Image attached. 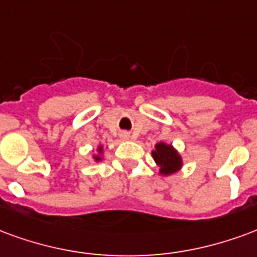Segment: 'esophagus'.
<instances>
[{
	"label": "esophagus",
	"instance_id": "obj_1",
	"mask_svg": "<svg viewBox=\"0 0 257 257\" xmlns=\"http://www.w3.org/2000/svg\"><path fill=\"white\" fill-rule=\"evenodd\" d=\"M121 138H123V140H128V138H130V134H128V133H123V134H121Z\"/></svg>",
	"mask_w": 257,
	"mask_h": 257
}]
</instances>
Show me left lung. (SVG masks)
Segmentation results:
<instances>
[{
  "mask_svg": "<svg viewBox=\"0 0 257 257\" xmlns=\"http://www.w3.org/2000/svg\"><path fill=\"white\" fill-rule=\"evenodd\" d=\"M152 156L155 159L156 164L160 167L162 175H171L182 167V157L179 156L172 145L159 142L155 145V151L152 152Z\"/></svg>",
  "mask_w": 257,
  "mask_h": 257,
  "instance_id": "left-lung-1",
  "label": "left lung"
}]
</instances>
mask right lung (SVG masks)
<instances>
[{
  "mask_svg": "<svg viewBox=\"0 0 257 257\" xmlns=\"http://www.w3.org/2000/svg\"><path fill=\"white\" fill-rule=\"evenodd\" d=\"M102 152H104V149H102V147H98L97 148V155H94V160L95 162H101V155H102Z\"/></svg>",
  "mask_w": 257,
  "mask_h": 257,
  "instance_id": "right-lung-1",
  "label": "right lung"
}]
</instances>
